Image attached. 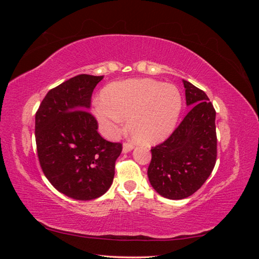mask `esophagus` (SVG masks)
<instances>
[{
    "instance_id": "obj_1",
    "label": "esophagus",
    "mask_w": 259,
    "mask_h": 259,
    "mask_svg": "<svg viewBox=\"0 0 259 259\" xmlns=\"http://www.w3.org/2000/svg\"><path fill=\"white\" fill-rule=\"evenodd\" d=\"M133 148H134V144H132L130 142H125L123 144V152H128L133 150Z\"/></svg>"
}]
</instances>
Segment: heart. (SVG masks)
I'll return each instance as SVG.
<instances>
[{
    "instance_id": "heart-1",
    "label": "heart",
    "mask_w": 259,
    "mask_h": 259,
    "mask_svg": "<svg viewBox=\"0 0 259 259\" xmlns=\"http://www.w3.org/2000/svg\"><path fill=\"white\" fill-rule=\"evenodd\" d=\"M182 111V95L174 85L153 80H126L107 85L94 114L108 135L120 131L123 117L140 143L155 144L173 132Z\"/></svg>"
}]
</instances>
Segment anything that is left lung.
<instances>
[{"label": "left lung", "mask_w": 259, "mask_h": 259, "mask_svg": "<svg viewBox=\"0 0 259 259\" xmlns=\"http://www.w3.org/2000/svg\"><path fill=\"white\" fill-rule=\"evenodd\" d=\"M189 112L160 145L151 149L149 182L162 197L182 200L199 190L217 158L216 111L206 94L184 80Z\"/></svg>", "instance_id": "1"}]
</instances>
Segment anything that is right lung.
<instances>
[{"instance_id": "right-lung-1", "label": "right lung", "mask_w": 259, "mask_h": 259, "mask_svg": "<svg viewBox=\"0 0 259 259\" xmlns=\"http://www.w3.org/2000/svg\"><path fill=\"white\" fill-rule=\"evenodd\" d=\"M103 75L80 74L52 89L35 113V143L45 177L74 200L99 198L110 188L121 143L99 135L88 109Z\"/></svg>"}]
</instances>
